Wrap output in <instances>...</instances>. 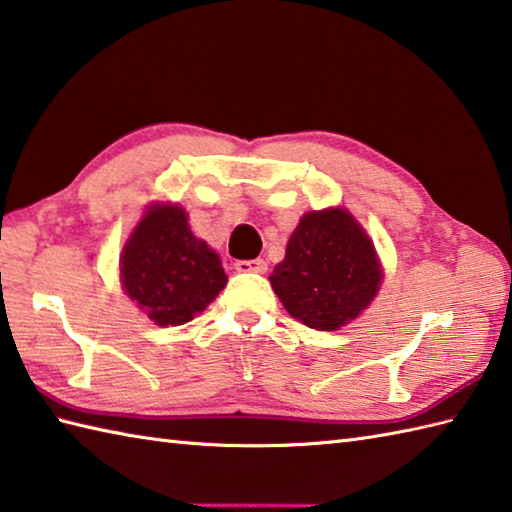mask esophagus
<instances>
[{
	"mask_svg": "<svg viewBox=\"0 0 512 512\" xmlns=\"http://www.w3.org/2000/svg\"><path fill=\"white\" fill-rule=\"evenodd\" d=\"M236 271H256V274H265L267 263L263 258H254V260H236L234 263Z\"/></svg>",
	"mask_w": 512,
	"mask_h": 512,
	"instance_id": "obj_1",
	"label": "esophagus"
}]
</instances>
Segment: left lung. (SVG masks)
I'll return each instance as SVG.
<instances>
[{
    "instance_id": "1",
    "label": "left lung",
    "mask_w": 512,
    "mask_h": 512,
    "mask_svg": "<svg viewBox=\"0 0 512 512\" xmlns=\"http://www.w3.org/2000/svg\"><path fill=\"white\" fill-rule=\"evenodd\" d=\"M373 245L347 210L309 212L269 276L285 309L311 329L336 331L367 309L380 287Z\"/></svg>"
}]
</instances>
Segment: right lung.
I'll return each instance as SVG.
<instances>
[{
	"label": "right lung",
	"mask_w": 512,
	"mask_h": 512,
	"mask_svg": "<svg viewBox=\"0 0 512 512\" xmlns=\"http://www.w3.org/2000/svg\"><path fill=\"white\" fill-rule=\"evenodd\" d=\"M121 280L156 325H185L227 283L221 258L192 234L179 205H154L121 256Z\"/></svg>",
	"instance_id": "add662e5"
}]
</instances>
